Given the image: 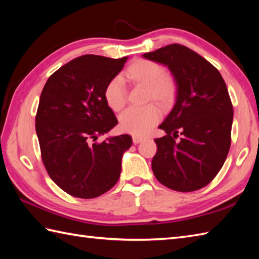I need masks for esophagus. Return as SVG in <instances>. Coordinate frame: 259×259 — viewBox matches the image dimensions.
<instances>
[{
	"mask_svg": "<svg viewBox=\"0 0 259 259\" xmlns=\"http://www.w3.org/2000/svg\"><path fill=\"white\" fill-rule=\"evenodd\" d=\"M144 140H145L144 137H139V136H134L133 137V141H134L135 145H138V144H140V142H142Z\"/></svg>",
	"mask_w": 259,
	"mask_h": 259,
	"instance_id": "34e87169",
	"label": "esophagus"
}]
</instances>
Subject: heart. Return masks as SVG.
Returning <instances> with one entry per match:
<instances>
[{
  "label": "heart",
  "instance_id": "heart-1",
  "mask_svg": "<svg viewBox=\"0 0 259 259\" xmlns=\"http://www.w3.org/2000/svg\"><path fill=\"white\" fill-rule=\"evenodd\" d=\"M125 78L135 84L147 88V99L162 107L172 102L176 95V82L171 75L163 73V69L149 60L139 59L131 63L124 72ZM104 99L110 109L119 111L125 103V91L120 78H113L104 89ZM160 119V111L153 104L141 108H129L120 114L121 130L135 136L147 134Z\"/></svg>",
  "mask_w": 259,
  "mask_h": 259
}]
</instances>
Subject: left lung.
Listing matches in <instances>:
<instances>
[{
	"mask_svg": "<svg viewBox=\"0 0 259 259\" xmlns=\"http://www.w3.org/2000/svg\"><path fill=\"white\" fill-rule=\"evenodd\" d=\"M167 67L176 82L171 111L159 125L151 167L157 180L176 191H195L216 177L230 148L234 110L226 83L206 59L180 45L142 54ZM183 136L176 141L178 134Z\"/></svg>",
	"mask_w": 259,
	"mask_h": 259,
	"instance_id": "8db88e82",
	"label": "left lung"
}]
</instances>
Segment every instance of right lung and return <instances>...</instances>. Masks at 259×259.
Wrapping results in <instances>:
<instances>
[{
	"instance_id": "add662e5",
	"label": "right lung",
	"mask_w": 259,
	"mask_h": 259,
	"mask_svg": "<svg viewBox=\"0 0 259 259\" xmlns=\"http://www.w3.org/2000/svg\"><path fill=\"white\" fill-rule=\"evenodd\" d=\"M128 57L82 56L56 71L43 88L35 118L42 160L51 179L69 195L96 198L117 184L129 135L108 137L118 120L104 89Z\"/></svg>"
}]
</instances>
